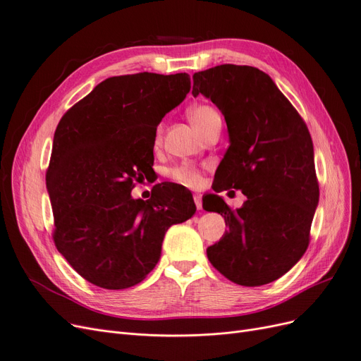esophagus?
<instances>
[{
    "instance_id": "obj_1",
    "label": "esophagus",
    "mask_w": 361,
    "mask_h": 361,
    "mask_svg": "<svg viewBox=\"0 0 361 361\" xmlns=\"http://www.w3.org/2000/svg\"><path fill=\"white\" fill-rule=\"evenodd\" d=\"M193 201H195V204H196V208H197V209H202V199H201V196H199V195H195V196H193Z\"/></svg>"
}]
</instances>
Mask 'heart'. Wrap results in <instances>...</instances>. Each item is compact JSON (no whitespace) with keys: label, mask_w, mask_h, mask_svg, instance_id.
<instances>
[{"label":"heart","mask_w":361,"mask_h":361,"mask_svg":"<svg viewBox=\"0 0 361 361\" xmlns=\"http://www.w3.org/2000/svg\"><path fill=\"white\" fill-rule=\"evenodd\" d=\"M189 117L192 120V123L196 126V129L204 133L209 128V125L214 122V120L220 118V114L217 113L216 109H212L211 105L199 104V105L192 106V109L189 110ZM160 132H162V128L159 126L157 133H156L157 141L160 138ZM169 177L180 184L188 185V188H197V185L202 181V171L195 165L183 164L180 166L172 168L169 171Z\"/></svg>","instance_id":"heart-1"}]
</instances>
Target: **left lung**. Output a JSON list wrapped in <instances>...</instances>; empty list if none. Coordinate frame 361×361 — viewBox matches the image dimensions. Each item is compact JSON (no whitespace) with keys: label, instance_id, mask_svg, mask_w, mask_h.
I'll use <instances>...</instances> for the list:
<instances>
[{"label":"left lung","instance_id":"left-lung-1","mask_svg":"<svg viewBox=\"0 0 361 361\" xmlns=\"http://www.w3.org/2000/svg\"><path fill=\"white\" fill-rule=\"evenodd\" d=\"M202 93L223 113L231 145L212 189L241 190L232 209L219 195L202 207L224 217L228 232L207 248L208 260L232 283L257 287L283 276L305 255L319 189L311 133L272 78L248 65H217L193 74Z\"/></svg>","mask_w":361,"mask_h":361}]
</instances>
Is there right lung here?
<instances>
[{"label":"right lung","instance_id":"1","mask_svg":"<svg viewBox=\"0 0 361 361\" xmlns=\"http://www.w3.org/2000/svg\"><path fill=\"white\" fill-rule=\"evenodd\" d=\"M189 90L185 73L116 75L62 116L46 172L53 241L86 281L106 290L141 283L166 231L195 214L183 185L156 184L149 201L130 196L153 171L157 125Z\"/></svg>","mask_w":361,"mask_h":361}]
</instances>
